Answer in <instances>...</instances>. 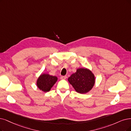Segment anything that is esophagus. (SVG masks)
Segmentation results:
<instances>
[{"label": "esophagus", "instance_id": "esophagus-1", "mask_svg": "<svg viewBox=\"0 0 131 131\" xmlns=\"http://www.w3.org/2000/svg\"><path fill=\"white\" fill-rule=\"evenodd\" d=\"M67 78L66 76H61L60 77V79H66Z\"/></svg>", "mask_w": 131, "mask_h": 131}]
</instances>
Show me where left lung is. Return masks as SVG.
I'll return each mask as SVG.
<instances>
[{"label": "left lung", "mask_w": 131, "mask_h": 131, "mask_svg": "<svg viewBox=\"0 0 131 131\" xmlns=\"http://www.w3.org/2000/svg\"><path fill=\"white\" fill-rule=\"evenodd\" d=\"M68 81L77 92L84 94L93 88L95 84V77L90 70L80 68L69 77Z\"/></svg>", "instance_id": "left-lung-1"}]
</instances>
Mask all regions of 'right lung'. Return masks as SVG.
I'll return each mask as SVG.
<instances>
[{
    "instance_id": "obj_1",
    "label": "right lung",
    "mask_w": 131,
    "mask_h": 131,
    "mask_svg": "<svg viewBox=\"0 0 131 131\" xmlns=\"http://www.w3.org/2000/svg\"><path fill=\"white\" fill-rule=\"evenodd\" d=\"M57 80L58 78L56 76L50 75L48 74H41L37 79V85L40 90L47 92L51 90Z\"/></svg>"
}]
</instances>
